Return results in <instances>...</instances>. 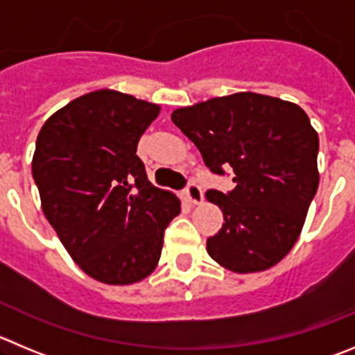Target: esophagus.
I'll return each mask as SVG.
<instances>
[{
	"mask_svg": "<svg viewBox=\"0 0 355 355\" xmlns=\"http://www.w3.org/2000/svg\"><path fill=\"white\" fill-rule=\"evenodd\" d=\"M184 196L189 203L198 205L203 201V191H201V187L196 184V182H189L187 187H185L184 191Z\"/></svg>",
	"mask_w": 355,
	"mask_h": 355,
	"instance_id": "1",
	"label": "esophagus"
}]
</instances>
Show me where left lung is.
Instances as JSON below:
<instances>
[{
	"mask_svg": "<svg viewBox=\"0 0 355 355\" xmlns=\"http://www.w3.org/2000/svg\"><path fill=\"white\" fill-rule=\"evenodd\" d=\"M171 121L210 171L233 168L234 189H210L224 224L207 240L211 259L234 273L275 266L296 243L319 187V135L296 103L236 92L178 108Z\"/></svg>",
	"mask_w": 355,
	"mask_h": 355,
	"instance_id": "left-lung-1",
	"label": "left lung"
}]
</instances>
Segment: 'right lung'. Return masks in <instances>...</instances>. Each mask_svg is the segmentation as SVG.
<instances>
[{"instance_id":"right-lung-1","label":"right lung","mask_w":355,"mask_h":355,"mask_svg":"<svg viewBox=\"0 0 355 355\" xmlns=\"http://www.w3.org/2000/svg\"><path fill=\"white\" fill-rule=\"evenodd\" d=\"M155 103L101 89L69 101L36 138L33 178L42 210L71 259L108 286L155 270L180 200L148 182L137 155Z\"/></svg>"}]
</instances>
